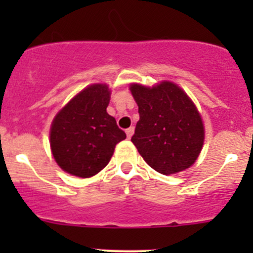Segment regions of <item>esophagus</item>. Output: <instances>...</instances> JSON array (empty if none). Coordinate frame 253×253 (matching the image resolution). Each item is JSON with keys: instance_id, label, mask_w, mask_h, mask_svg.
Wrapping results in <instances>:
<instances>
[{"instance_id": "esophagus-1", "label": "esophagus", "mask_w": 253, "mask_h": 253, "mask_svg": "<svg viewBox=\"0 0 253 253\" xmlns=\"http://www.w3.org/2000/svg\"><path fill=\"white\" fill-rule=\"evenodd\" d=\"M125 133H126V137H128L129 139H130L131 135H133V134H134V128H133V126H130V128L126 129V130H125Z\"/></svg>"}]
</instances>
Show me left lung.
<instances>
[{
    "instance_id": "1",
    "label": "left lung",
    "mask_w": 253,
    "mask_h": 253,
    "mask_svg": "<svg viewBox=\"0 0 253 253\" xmlns=\"http://www.w3.org/2000/svg\"><path fill=\"white\" fill-rule=\"evenodd\" d=\"M139 122L131 142L143 160L162 175L189 169L204 144L202 116L189 96L173 82L146 87L133 84Z\"/></svg>"
}]
</instances>
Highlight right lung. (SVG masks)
<instances>
[{
    "instance_id": "right-lung-1",
    "label": "right lung",
    "mask_w": 253,
    "mask_h": 253,
    "mask_svg": "<svg viewBox=\"0 0 253 253\" xmlns=\"http://www.w3.org/2000/svg\"><path fill=\"white\" fill-rule=\"evenodd\" d=\"M110 90L104 84L86 87L55 115L50 148L58 166L87 178L106 166L115 146L126 138L106 107Z\"/></svg>"
}]
</instances>
